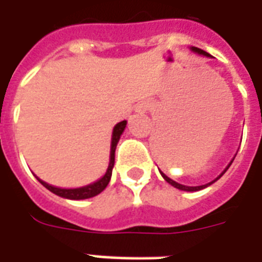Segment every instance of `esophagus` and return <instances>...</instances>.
<instances>
[{"instance_id": "esophagus-1", "label": "esophagus", "mask_w": 262, "mask_h": 262, "mask_svg": "<svg viewBox=\"0 0 262 262\" xmlns=\"http://www.w3.org/2000/svg\"><path fill=\"white\" fill-rule=\"evenodd\" d=\"M147 109H149V103H146V102H145V103H141V105L138 106L139 112H145V110Z\"/></svg>"}]
</instances>
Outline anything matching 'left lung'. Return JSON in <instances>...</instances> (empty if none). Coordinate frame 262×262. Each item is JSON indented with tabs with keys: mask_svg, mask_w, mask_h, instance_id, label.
<instances>
[{
	"mask_svg": "<svg viewBox=\"0 0 262 262\" xmlns=\"http://www.w3.org/2000/svg\"><path fill=\"white\" fill-rule=\"evenodd\" d=\"M192 51H193V52H196V54H199V55H203V56H207V58H210V56H211V55L207 54L206 51H203V49H200V48H196V47H192ZM232 161H233V160H232ZM229 166H231V163H229ZM229 166H228L227 168L224 170V172H225V171H227L228 168H229ZM224 172H222V174H224ZM160 174H161V177H163V178H164V180H166L167 182H168V184L172 185L174 188H177V189H180V190H186V192H196V190L204 189V188H207L208 185L214 184L215 181L220 180V178H221V177H222V174H221V176L218 177V178H215V180H214L213 182H210V184H206V185H200V186H185V185L178 184V182H176V181H172V180H171V178H168V177H167L166 174H164V172H161V171H160Z\"/></svg>",
	"mask_w": 262,
	"mask_h": 262,
	"instance_id": "1",
	"label": "left lung"
}]
</instances>
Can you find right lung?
Returning <instances> with one entry per match:
<instances>
[{
	"label": "right lung",
	"instance_id": "obj_1",
	"mask_svg": "<svg viewBox=\"0 0 262 262\" xmlns=\"http://www.w3.org/2000/svg\"><path fill=\"white\" fill-rule=\"evenodd\" d=\"M125 125H127V121L124 120V121H120L119 124H116L115 128H113V134H112V145H110L109 167H107L106 174L102 177L101 180H98L96 182H94V184L86 185V186L76 188V189H62V188H56V186H52V185L47 184L44 181H41L40 178H37V180L40 181L41 184L44 185L47 189L51 190L52 193L58 194L60 198L70 199V200H82V199H90L96 196V194H99L102 190L107 186L110 178H112V170H113V166H115L116 146H117V142H119L120 137H121L124 128H125Z\"/></svg>",
	"mask_w": 262,
	"mask_h": 262
}]
</instances>
